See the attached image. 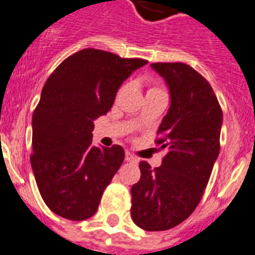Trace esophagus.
<instances>
[{
    "label": "esophagus",
    "instance_id": "1",
    "mask_svg": "<svg viewBox=\"0 0 255 255\" xmlns=\"http://www.w3.org/2000/svg\"><path fill=\"white\" fill-rule=\"evenodd\" d=\"M126 161H129V163H137V158L133 154H130L129 151L126 152Z\"/></svg>",
    "mask_w": 255,
    "mask_h": 255
}]
</instances>
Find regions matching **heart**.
I'll use <instances>...</instances> for the list:
<instances>
[{"mask_svg": "<svg viewBox=\"0 0 255 255\" xmlns=\"http://www.w3.org/2000/svg\"><path fill=\"white\" fill-rule=\"evenodd\" d=\"M125 87H126V85L125 86H122V88H121V91H123L125 90ZM161 88H159L158 86H154V85H151L149 87V90H147V92H155V91H160Z\"/></svg>", "mask_w": 255, "mask_h": 255, "instance_id": "1", "label": "heart"}]
</instances>
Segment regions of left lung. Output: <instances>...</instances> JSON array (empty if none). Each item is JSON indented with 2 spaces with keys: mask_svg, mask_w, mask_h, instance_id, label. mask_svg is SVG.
Wrapping results in <instances>:
<instances>
[{
  "mask_svg": "<svg viewBox=\"0 0 255 255\" xmlns=\"http://www.w3.org/2000/svg\"><path fill=\"white\" fill-rule=\"evenodd\" d=\"M165 79L170 106L155 143L167 147L161 165L141 161L130 189V217L146 231H164L189 218L200 203L220 154L222 109L209 82L185 63H152Z\"/></svg>",
  "mask_w": 255,
  "mask_h": 255,
  "instance_id": "obj_1",
  "label": "left lung"
}]
</instances>
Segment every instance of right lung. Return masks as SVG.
Here are the masks:
<instances>
[{"label": "right lung", "mask_w": 255, "mask_h": 255, "mask_svg": "<svg viewBox=\"0 0 255 255\" xmlns=\"http://www.w3.org/2000/svg\"><path fill=\"white\" fill-rule=\"evenodd\" d=\"M145 64L85 48L66 57L46 81L33 112L30 164L42 199L57 216L83 221L96 213L125 150L95 147L94 121L112 109L123 81Z\"/></svg>", "instance_id": "1"}]
</instances>
